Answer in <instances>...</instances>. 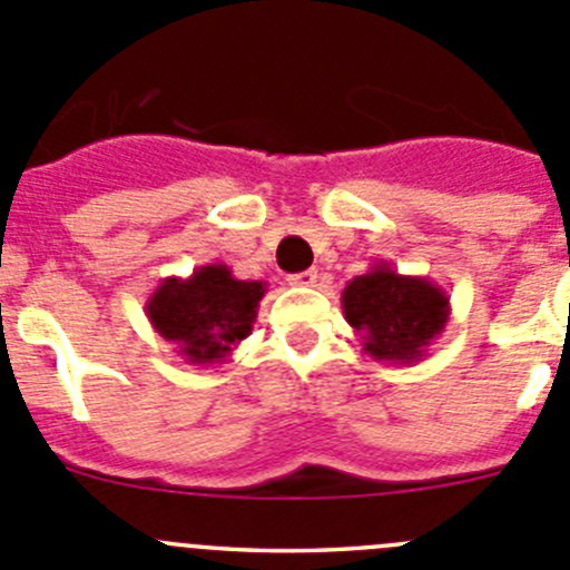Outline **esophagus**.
Returning a JSON list of instances; mask_svg holds the SVG:
<instances>
[{"mask_svg":"<svg viewBox=\"0 0 570 570\" xmlns=\"http://www.w3.org/2000/svg\"><path fill=\"white\" fill-rule=\"evenodd\" d=\"M292 286H314V281H317V269H303V273H295L289 275Z\"/></svg>","mask_w":570,"mask_h":570,"instance_id":"1","label":"esophagus"}]
</instances>
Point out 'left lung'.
<instances>
[{
    "mask_svg": "<svg viewBox=\"0 0 570 570\" xmlns=\"http://www.w3.org/2000/svg\"><path fill=\"white\" fill-rule=\"evenodd\" d=\"M342 312L362 351L375 362L412 367L429 353L451 317V301L434 281L373 264L342 289Z\"/></svg>",
    "mask_w": 570,
    "mask_h": 570,
    "instance_id": "8db88e82",
    "label": "left lung"
}]
</instances>
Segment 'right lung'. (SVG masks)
Returning a JSON list of instances; mask_svg holds the SVG:
<instances>
[{
	"label": "right lung",
	"instance_id": "1",
	"mask_svg": "<svg viewBox=\"0 0 570 570\" xmlns=\"http://www.w3.org/2000/svg\"><path fill=\"white\" fill-rule=\"evenodd\" d=\"M264 292V281H239L225 264H203L189 278H164L145 308L186 364L214 367L250 336Z\"/></svg>",
	"mask_w": 570,
	"mask_h": 570
}]
</instances>
